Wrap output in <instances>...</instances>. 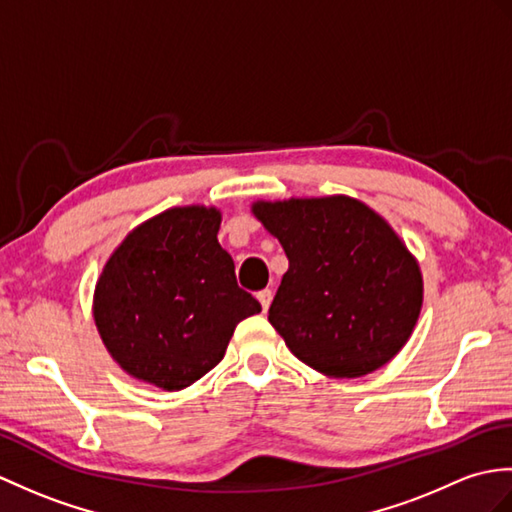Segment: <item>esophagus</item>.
I'll list each match as a JSON object with an SVG mask.
<instances>
[{
    "label": "esophagus",
    "mask_w": 512,
    "mask_h": 512,
    "mask_svg": "<svg viewBox=\"0 0 512 512\" xmlns=\"http://www.w3.org/2000/svg\"><path fill=\"white\" fill-rule=\"evenodd\" d=\"M257 301L261 303V310L268 312V307H270V303H272V290H261V292L257 294Z\"/></svg>",
    "instance_id": "34e87169"
}]
</instances>
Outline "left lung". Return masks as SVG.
Returning <instances> with one entry per match:
<instances>
[{"label": "left lung", "instance_id": "8db88e82", "mask_svg": "<svg viewBox=\"0 0 512 512\" xmlns=\"http://www.w3.org/2000/svg\"><path fill=\"white\" fill-rule=\"evenodd\" d=\"M253 216L288 255L268 320L303 364L364 377L406 347L421 314L419 261L351 196L257 200Z\"/></svg>", "mask_w": 512, "mask_h": 512}]
</instances>
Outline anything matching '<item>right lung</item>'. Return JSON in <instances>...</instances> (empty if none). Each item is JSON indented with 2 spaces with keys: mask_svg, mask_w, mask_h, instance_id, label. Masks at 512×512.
Returning a JSON list of instances; mask_svg holds the SVG:
<instances>
[{
  "mask_svg": "<svg viewBox=\"0 0 512 512\" xmlns=\"http://www.w3.org/2000/svg\"><path fill=\"white\" fill-rule=\"evenodd\" d=\"M216 207L165 209L130 231L93 292V320L124 373L183 390L209 373L240 320L261 305L237 288L235 264L218 242Z\"/></svg>",
  "mask_w": 512,
  "mask_h": 512,
  "instance_id": "obj_1",
  "label": "right lung"
}]
</instances>
